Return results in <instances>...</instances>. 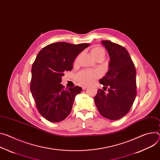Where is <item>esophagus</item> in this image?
I'll return each instance as SVG.
<instances>
[{
  "instance_id": "1",
  "label": "esophagus",
  "mask_w": 160,
  "mask_h": 160,
  "mask_svg": "<svg viewBox=\"0 0 160 160\" xmlns=\"http://www.w3.org/2000/svg\"><path fill=\"white\" fill-rule=\"evenodd\" d=\"M82 88L83 90H85L86 89L88 88V86H86V85H82Z\"/></svg>"
}]
</instances>
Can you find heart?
<instances>
[{
	"label": "heart",
	"mask_w": 160,
	"mask_h": 160,
	"mask_svg": "<svg viewBox=\"0 0 160 160\" xmlns=\"http://www.w3.org/2000/svg\"><path fill=\"white\" fill-rule=\"evenodd\" d=\"M92 56L96 58L99 55H105V52L103 47L101 46H95L91 49ZM100 72L99 71L83 70L76 75L77 80L83 84H90L94 82L99 76Z\"/></svg>",
	"instance_id": "obj_1"
}]
</instances>
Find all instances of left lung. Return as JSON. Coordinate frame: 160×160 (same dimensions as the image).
Returning <instances> with one entry per match:
<instances>
[{
    "mask_svg": "<svg viewBox=\"0 0 160 160\" xmlns=\"http://www.w3.org/2000/svg\"><path fill=\"white\" fill-rule=\"evenodd\" d=\"M110 56L109 69L99 83L108 93L98 89L94 97L99 113L110 120H118L129 111L137 96L136 69L127 50L117 43L101 41Z\"/></svg>",
    "mask_w": 160,
    "mask_h": 160,
    "instance_id": "8db88e82",
    "label": "left lung"
}]
</instances>
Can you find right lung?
I'll use <instances>...</instances> for the list:
<instances>
[{
	"label": "right lung",
	"mask_w": 160,
	"mask_h": 160,
	"mask_svg": "<svg viewBox=\"0 0 160 160\" xmlns=\"http://www.w3.org/2000/svg\"><path fill=\"white\" fill-rule=\"evenodd\" d=\"M89 45L59 42L38 53L32 66L31 91L39 112L48 121L60 122L70 113L75 98L82 89L75 86L65 89L61 77L72 69L77 56Z\"/></svg>",
	"instance_id": "obj_1"
}]
</instances>
